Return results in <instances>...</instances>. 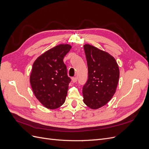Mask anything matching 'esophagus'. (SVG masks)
<instances>
[{"label":"esophagus","mask_w":149,"mask_h":149,"mask_svg":"<svg viewBox=\"0 0 149 149\" xmlns=\"http://www.w3.org/2000/svg\"><path fill=\"white\" fill-rule=\"evenodd\" d=\"M72 81H73V83H76V81H77V78L76 77L72 78Z\"/></svg>","instance_id":"obj_1"}]
</instances>
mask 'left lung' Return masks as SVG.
I'll return each mask as SVG.
<instances>
[{
  "label": "left lung",
  "mask_w": 149,
  "mask_h": 149,
  "mask_svg": "<svg viewBox=\"0 0 149 149\" xmlns=\"http://www.w3.org/2000/svg\"><path fill=\"white\" fill-rule=\"evenodd\" d=\"M88 79L83 88L84 103L93 109H99L109 102L116 93L119 69L110 54L91 45L85 44Z\"/></svg>",
  "instance_id": "8db88e82"
}]
</instances>
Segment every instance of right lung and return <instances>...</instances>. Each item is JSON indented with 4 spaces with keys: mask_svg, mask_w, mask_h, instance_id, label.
Instances as JSON below:
<instances>
[{
    "mask_svg": "<svg viewBox=\"0 0 149 149\" xmlns=\"http://www.w3.org/2000/svg\"><path fill=\"white\" fill-rule=\"evenodd\" d=\"M71 48L70 45H59L38 56L33 64L31 86L35 97L48 109H56L65 101L71 79L63 58Z\"/></svg>",
    "mask_w": 149,
    "mask_h": 149,
    "instance_id": "right-lung-1",
    "label": "right lung"
}]
</instances>
